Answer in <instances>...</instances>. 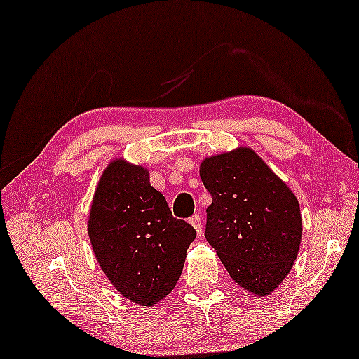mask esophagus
<instances>
[{
	"instance_id": "esophagus-1",
	"label": "esophagus",
	"mask_w": 359,
	"mask_h": 359,
	"mask_svg": "<svg viewBox=\"0 0 359 359\" xmlns=\"http://www.w3.org/2000/svg\"><path fill=\"white\" fill-rule=\"evenodd\" d=\"M190 224L194 226V229L198 233V237H200L201 232H203V226H201V216L200 214H195V216L190 217Z\"/></svg>"
}]
</instances>
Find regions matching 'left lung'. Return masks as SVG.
<instances>
[{
	"instance_id": "obj_1",
	"label": "left lung",
	"mask_w": 359,
	"mask_h": 359,
	"mask_svg": "<svg viewBox=\"0 0 359 359\" xmlns=\"http://www.w3.org/2000/svg\"><path fill=\"white\" fill-rule=\"evenodd\" d=\"M200 177L212 196L206 240L237 285L269 295L298 256L303 227L295 194L248 147L205 158Z\"/></svg>"
}]
</instances>
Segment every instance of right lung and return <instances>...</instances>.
<instances>
[{
    "label": "right lung",
    "mask_w": 359,
    "mask_h": 359,
    "mask_svg": "<svg viewBox=\"0 0 359 359\" xmlns=\"http://www.w3.org/2000/svg\"><path fill=\"white\" fill-rule=\"evenodd\" d=\"M96 261L122 297L154 306L174 290L195 229L172 217L149 170L124 158L109 161L96 185L88 214Z\"/></svg>",
    "instance_id": "obj_1"
}]
</instances>
